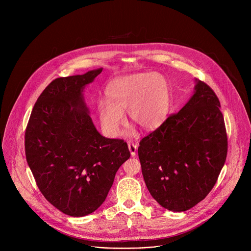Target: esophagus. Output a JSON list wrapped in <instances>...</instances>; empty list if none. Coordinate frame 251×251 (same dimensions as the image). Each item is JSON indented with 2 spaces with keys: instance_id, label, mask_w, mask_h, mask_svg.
Returning a JSON list of instances; mask_svg holds the SVG:
<instances>
[{
  "instance_id": "34e87169",
  "label": "esophagus",
  "mask_w": 251,
  "mask_h": 251,
  "mask_svg": "<svg viewBox=\"0 0 251 251\" xmlns=\"http://www.w3.org/2000/svg\"><path fill=\"white\" fill-rule=\"evenodd\" d=\"M128 148H129V151L131 153V156L134 157L136 156V152H137V149H138V145L137 144H134L133 142L129 141L128 142Z\"/></svg>"
}]
</instances>
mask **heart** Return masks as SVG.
I'll return each mask as SVG.
<instances>
[{
    "instance_id": "obj_1",
    "label": "heart",
    "mask_w": 251,
    "mask_h": 251,
    "mask_svg": "<svg viewBox=\"0 0 251 251\" xmlns=\"http://www.w3.org/2000/svg\"><path fill=\"white\" fill-rule=\"evenodd\" d=\"M169 107V88L157 73L135 74L113 80L105 90V101L97 103V115L105 135L117 137L129 119L144 130L162 124Z\"/></svg>"
}]
</instances>
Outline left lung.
<instances>
[{"label":"left lung","mask_w":251,"mask_h":251,"mask_svg":"<svg viewBox=\"0 0 251 251\" xmlns=\"http://www.w3.org/2000/svg\"><path fill=\"white\" fill-rule=\"evenodd\" d=\"M195 93L139 143L142 174L163 207L185 211L216 185L227 155V135L214 91L198 80Z\"/></svg>","instance_id":"obj_1"}]
</instances>
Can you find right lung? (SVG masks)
<instances>
[{
	"instance_id": "1",
	"label": "right lung",
	"mask_w": 251,
	"mask_h": 251,
	"mask_svg": "<svg viewBox=\"0 0 251 251\" xmlns=\"http://www.w3.org/2000/svg\"><path fill=\"white\" fill-rule=\"evenodd\" d=\"M102 68L52 80L35 102L25 133V158L44 197L70 217L96 210L129 159L127 143L96 130L82 91Z\"/></svg>"
}]
</instances>
